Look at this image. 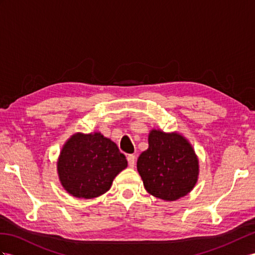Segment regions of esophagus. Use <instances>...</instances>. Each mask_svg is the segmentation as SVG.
I'll list each match as a JSON object with an SVG mask.
<instances>
[{
    "label": "esophagus",
    "instance_id": "esophagus-1",
    "mask_svg": "<svg viewBox=\"0 0 255 255\" xmlns=\"http://www.w3.org/2000/svg\"><path fill=\"white\" fill-rule=\"evenodd\" d=\"M127 160H128L129 167H133L134 166V162H135V156L134 155H128L127 156Z\"/></svg>",
    "mask_w": 255,
    "mask_h": 255
}]
</instances>
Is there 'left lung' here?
Here are the masks:
<instances>
[{"label":"left lung","mask_w":255,"mask_h":255,"mask_svg":"<svg viewBox=\"0 0 255 255\" xmlns=\"http://www.w3.org/2000/svg\"><path fill=\"white\" fill-rule=\"evenodd\" d=\"M136 168L145 190L164 200H177L190 193L198 178V159L192 145L179 133L152 130L148 148Z\"/></svg>","instance_id":"8db88e82"}]
</instances>
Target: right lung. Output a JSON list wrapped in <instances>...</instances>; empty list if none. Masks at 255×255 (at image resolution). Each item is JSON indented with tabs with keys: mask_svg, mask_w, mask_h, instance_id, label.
I'll use <instances>...</instances> for the list:
<instances>
[{
	"mask_svg": "<svg viewBox=\"0 0 255 255\" xmlns=\"http://www.w3.org/2000/svg\"><path fill=\"white\" fill-rule=\"evenodd\" d=\"M57 167L65 191L90 199L110 190L114 178L127 167V159L101 133H76L64 144Z\"/></svg>",
	"mask_w": 255,
	"mask_h": 255,
	"instance_id": "obj_1",
	"label": "right lung"
}]
</instances>
